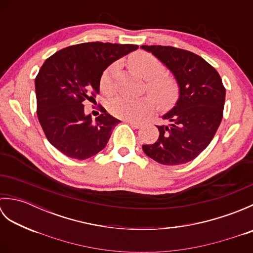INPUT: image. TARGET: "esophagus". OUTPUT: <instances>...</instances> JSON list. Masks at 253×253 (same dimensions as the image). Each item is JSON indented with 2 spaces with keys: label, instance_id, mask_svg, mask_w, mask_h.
<instances>
[{
  "label": "esophagus",
  "instance_id": "1",
  "mask_svg": "<svg viewBox=\"0 0 253 253\" xmlns=\"http://www.w3.org/2000/svg\"><path fill=\"white\" fill-rule=\"evenodd\" d=\"M125 123H127L128 125H130L133 128H139L141 126L140 122H133V121H125Z\"/></svg>",
  "mask_w": 253,
  "mask_h": 253
}]
</instances>
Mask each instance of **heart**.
I'll use <instances>...</instances> for the list:
<instances>
[{
  "label": "heart",
  "mask_w": 253,
  "mask_h": 253,
  "mask_svg": "<svg viewBox=\"0 0 253 253\" xmlns=\"http://www.w3.org/2000/svg\"><path fill=\"white\" fill-rule=\"evenodd\" d=\"M128 64L133 73L146 79V88L153 95L159 105H169L177 98L178 88L175 80L169 75L164 74V64L157 56L144 51L135 52L128 57ZM117 68L118 64L113 63L107 66L101 75L100 90L105 95H112L114 93V79ZM109 109L113 116L125 121H133L152 112L154 102L150 95H144L137 99L122 95L111 101Z\"/></svg>",
  "instance_id": "heart-1"
}]
</instances>
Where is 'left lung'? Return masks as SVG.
I'll return each mask as SVG.
<instances>
[{"instance_id": "left-lung-1", "label": "left lung", "mask_w": 253, "mask_h": 253, "mask_svg": "<svg viewBox=\"0 0 253 253\" xmlns=\"http://www.w3.org/2000/svg\"><path fill=\"white\" fill-rule=\"evenodd\" d=\"M174 74L179 85L176 106L158 126L160 136L143 144L149 158L163 165H179L196 159L210 142L222 122L225 87L216 69L190 51L174 46L142 45Z\"/></svg>"}]
</instances>
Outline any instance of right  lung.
<instances>
[{"label": "right lung", "mask_w": 253, "mask_h": 253, "mask_svg": "<svg viewBox=\"0 0 253 253\" xmlns=\"http://www.w3.org/2000/svg\"><path fill=\"white\" fill-rule=\"evenodd\" d=\"M138 49L135 44L85 43L67 46L41 66L35 84L38 120L52 146L68 158L85 160L100 152L121 121L100 105L91 121L84 102L100 93V77L118 58Z\"/></svg>", "instance_id": "1"}]
</instances>
